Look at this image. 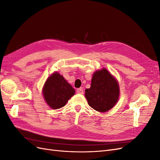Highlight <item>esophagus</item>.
Here are the masks:
<instances>
[{
    "instance_id": "1",
    "label": "esophagus",
    "mask_w": 160,
    "mask_h": 160,
    "mask_svg": "<svg viewBox=\"0 0 160 160\" xmlns=\"http://www.w3.org/2000/svg\"><path fill=\"white\" fill-rule=\"evenodd\" d=\"M77 93L79 94H83V90L82 88H79L77 90Z\"/></svg>"
}]
</instances>
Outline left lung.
<instances>
[{"instance_id": "1", "label": "left lung", "mask_w": 160, "mask_h": 160, "mask_svg": "<svg viewBox=\"0 0 160 160\" xmlns=\"http://www.w3.org/2000/svg\"><path fill=\"white\" fill-rule=\"evenodd\" d=\"M85 92L90 107L99 112L105 113L118 103L120 89L118 80L103 67L93 74L90 88L86 89Z\"/></svg>"}]
</instances>
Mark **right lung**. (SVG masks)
I'll return each mask as SVG.
<instances>
[{"label": "right lung", "instance_id": "right-lung-1", "mask_svg": "<svg viewBox=\"0 0 160 160\" xmlns=\"http://www.w3.org/2000/svg\"><path fill=\"white\" fill-rule=\"evenodd\" d=\"M45 102L52 109H60L66 105L75 90L66 81L63 76L55 71L45 82L42 89Z\"/></svg>", "mask_w": 160, "mask_h": 160}]
</instances>
